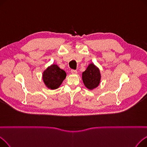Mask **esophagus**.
Returning a JSON list of instances; mask_svg holds the SVG:
<instances>
[{
  "instance_id": "34e87169",
  "label": "esophagus",
  "mask_w": 147,
  "mask_h": 147,
  "mask_svg": "<svg viewBox=\"0 0 147 147\" xmlns=\"http://www.w3.org/2000/svg\"><path fill=\"white\" fill-rule=\"evenodd\" d=\"M71 73L72 74H76L77 73H78V71H77V70H76V69H71Z\"/></svg>"
}]
</instances>
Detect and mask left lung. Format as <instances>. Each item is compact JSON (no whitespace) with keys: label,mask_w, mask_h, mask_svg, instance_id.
<instances>
[{"label":"left lung","mask_w":147,"mask_h":147,"mask_svg":"<svg viewBox=\"0 0 147 147\" xmlns=\"http://www.w3.org/2000/svg\"><path fill=\"white\" fill-rule=\"evenodd\" d=\"M82 79L88 89H94L99 85L101 80L99 69L94 64H89L86 70L83 72Z\"/></svg>","instance_id":"8db88e82"}]
</instances>
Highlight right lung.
Masks as SVG:
<instances>
[{
  "instance_id": "1",
  "label": "right lung",
  "mask_w": 147,
  "mask_h": 147,
  "mask_svg": "<svg viewBox=\"0 0 147 147\" xmlns=\"http://www.w3.org/2000/svg\"><path fill=\"white\" fill-rule=\"evenodd\" d=\"M66 73L57 65L52 64L43 73V80L49 89H56L65 79Z\"/></svg>"
}]
</instances>
